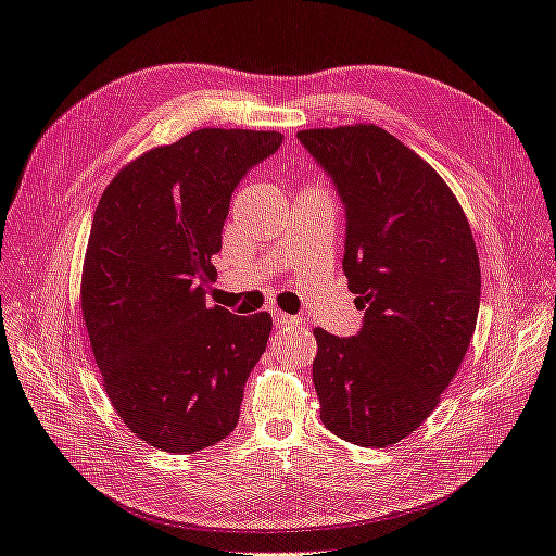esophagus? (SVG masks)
<instances>
[{
  "mask_svg": "<svg viewBox=\"0 0 556 556\" xmlns=\"http://www.w3.org/2000/svg\"><path fill=\"white\" fill-rule=\"evenodd\" d=\"M274 317H276L278 327H296L301 323V317L288 315V313H274Z\"/></svg>",
  "mask_w": 556,
  "mask_h": 556,
  "instance_id": "obj_1",
  "label": "esophagus"
}]
</instances>
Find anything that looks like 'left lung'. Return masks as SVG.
Masks as SVG:
<instances>
[{
    "label": "left lung",
    "mask_w": 556,
    "mask_h": 556,
    "mask_svg": "<svg viewBox=\"0 0 556 556\" xmlns=\"http://www.w3.org/2000/svg\"><path fill=\"white\" fill-rule=\"evenodd\" d=\"M345 206L343 271L364 325L313 329L319 419L339 439L387 447L439 406L476 331L480 260L445 180L376 125L296 134Z\"/></svg>",
    "instance_id": "obj_1"
}]
</instances>
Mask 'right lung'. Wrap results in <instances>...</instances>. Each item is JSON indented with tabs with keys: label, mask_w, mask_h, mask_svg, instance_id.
Returning a JSON list of instances; mask_svg holds the SVG:
<instances>
[{
	"label": "right lung",
	"mask_w": 556,
	"mask_h": 556,
	"mask_svg": "<svg viewBox=\"0 0 556 556\" xmlns=\"http://www.w3.org/2000/svg\"><path fill=\"white\" fill-rule=\"evenodd\" d=\"M278 131L197 129L123 166L94 211L80 308L123 422L164 452L227 439L271 315L206 304L231 192Z\"/></svg>",
	"instance_id": "add662e5"
}]
</instances>
